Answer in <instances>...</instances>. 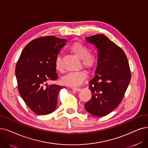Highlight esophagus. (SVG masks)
Returning <instances> with one entry per match:
<instances>
[{
    "instance_id": "esophagus-1",
    "label": "esophagus",
    "mask_w": 148,
    "mask_h": 148,
    "mask_svg": "<svg viewBox=\"0 0 148 148\" xmlns=\"http://www.w3.org/2000/svg\"><path fill=\"white\" fill-rule=\"evenodd\" d=\"M72 90H75L76 92H78V91L80 90V88L79 87H72Z\"/></svg>"
}]
</instances>
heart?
<instances>
[{
	"mask_svg": "<svg viewBox=\"0 0 148 148\" xmlns=\"http://www.w3.org/2000/svg\"><path fill=\"white\" fill-rule=\"evenodd\" d=\"M69 50L75 56L80 59L82 66L85 69L91 70L97 66V56L94 53L88 52V49L86 45L79 42H75L70 45ZM55 67L58 72H62L63 71L62 58L60 56L56 58ZM87 77V75L84 71L70 72L64 76L61 81L64 85L75 87L82 84Z\"/></svg>",
	"mask_w": 148,
	"mask_h": 148,
	"instance_id": "b5f03b06",
	"label": "heart"
}]
</instances>
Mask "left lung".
Instances as JSON below:
<instances>
[{
	"label": "left lung",
	"instance_id": "obj_1",
	"mask_svg": "<svg viewBox=\"0 0 148 148\" xmlns=\"http://www.w3.org/2000/svg\"><path fill=\"white\" fill-rule=\"evenodd\" d=\"M98 50L95 75L89 81L91 99L85 104L93 115L103 116L116 108L122 101L131 73L124 51L101 34L86 38Z\"/></svg>",
	"mask_w": 148,
	"mask_h": 148
}]
</instances>
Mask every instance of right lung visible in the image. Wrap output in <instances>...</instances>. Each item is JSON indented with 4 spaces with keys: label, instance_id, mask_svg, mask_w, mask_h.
<instances>
[{
    "label": "right lung",
    "instance_id": "1",
    "mask_svg": "<svg viewBox=\"0 0 148 148\" xmlns=\"http://www.w3.org/2000/svg\"><path fill=\"white\" fill-rule=\"evenodd\" d=\"M66 39L42 36L29 42L23 49L16 66L19 92L28 107L40 115L49 114L57 106L60 91L66 87L47 84L58 76L55 60Z\"/></svg>",
    "mask_w": 148,
    "mask_h": 148
}]
</instances>
